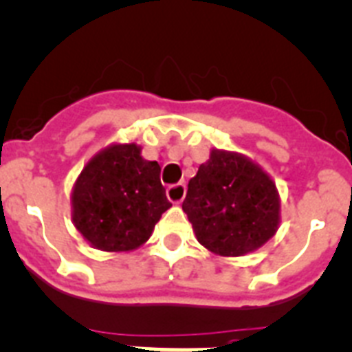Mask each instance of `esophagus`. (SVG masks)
<instances>
[{"instance_id":"1","label":"esophagus","mask_w":352,"mask_h":352,"mask_svg":"<svg viewBox=\"0 0 352 352\" xmlns=\"http://www.w3.org/2000/svg\"><path fill=\"white\" fill-rule=\"evenodd\" d=\"M166 196L172 204H180L186 196V184L179 182V184H172L168 189H166Z\"/></svg>"}]
</instances>
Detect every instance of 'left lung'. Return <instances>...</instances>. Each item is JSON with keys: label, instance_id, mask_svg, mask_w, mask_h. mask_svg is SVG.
I'll list each match as a JSON object with an SVG mask.
<instances>
[{"label": "left lung", "instance_id": "left-lung-1", "mask_svg": "<svg viewBox=\"0 0 352 352\" xmlns=\"http://www.w3.org/2000/svg\"><path fill=\"white\" fill-rule=\"evenodd\" d=\"M196 239L221 256H243L275 235L278 195L258 164L214 148L188 184L182 204Z\"/></svg>", "mask_w": 352, "mask_h": 352}]
</instances>
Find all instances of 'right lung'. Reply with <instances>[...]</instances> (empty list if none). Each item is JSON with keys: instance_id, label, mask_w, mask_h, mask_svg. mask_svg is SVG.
<instances>
[{"instance_id": "right-lung-1", "label": "right lung", "mask_w": 352, "mask_h": 352, "mask_svg": "<svg viewBox=\"0 0 352 352\" xmlns=\"http://www.w3.org/2000/svg\"><path fill=\"white\" fill-rule=\"evenodd\" d=\"M157 161L140 156L137 144L112 145L93 157L72 192L74 223L100 251H133L147 242L172 204Z\"/></svg>"}]
</instances>
